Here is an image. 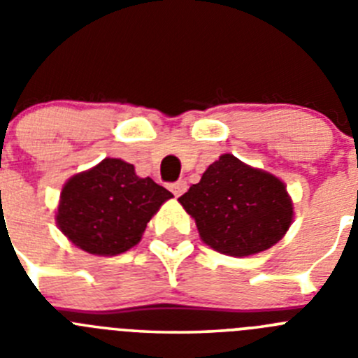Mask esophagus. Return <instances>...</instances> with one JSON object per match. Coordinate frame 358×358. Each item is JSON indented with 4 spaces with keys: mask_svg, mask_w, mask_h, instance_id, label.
<instances>
[{
    "mask_svg": "<svg viewBox=\"0 0 358 358\" xmlns=\"http://www.w3.org/2000/svg\"><path fill=\"white\" fill-rule=\"evenodd\" d=\"M186 188H188V182L186 181H177L173 182V185H170V189H172V194L176 195V197H181L186 192Z\"/></svg>",
    "mask_w": 358,
    "mask_h": 358,
    "instance_id": "34e87169",
    "label": "esophagus"
}]
</instances>
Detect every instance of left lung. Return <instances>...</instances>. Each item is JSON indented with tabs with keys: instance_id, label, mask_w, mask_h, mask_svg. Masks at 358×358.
I'll list each match as a JSON object with an SVG mask.
<instances>
[{
	"instance_id": "1",
	"label": "left lung",
	"mask_w": 358,
	"mask_h": 358,
	"mask_svg": "<svg viewBox=\"0 0 358 358\" xmlns=\"http://www.w3.org/2000/svg\"><path fill=\"white\" fill-rule=\"evenodd\" d=\"M179 202L195 220L202 242L236 258L273 248L294 220L285 182L233 154L211 163Z\"/></svg>"
}]
</instances>
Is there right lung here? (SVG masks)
<instances>
[{
    "instance_id": "obj_1",
    "label": "right lung",
    "mask_w": 358,
    "mask_h": 358,
    "mask_svg": "<svg viewBox=\"0 0 358 358\" xmlns=\"http://www.w3.org/2000/svg\"><path fill=\"white\" fill-rule=\"evenodd\" d=\"M172 197L150 177L138 176L134 164L106 157L64 182L55 222L82 251L116 256L140 243L147 222Z\"/></svg>"
}]
</instances>
